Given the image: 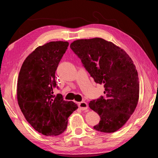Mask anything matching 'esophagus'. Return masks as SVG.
Wrapping results in <instances>:
<instances>
[{
	"instance_id": "esophagus-1",
	"label": "esophagus",
	"mask_w": 158,
	"mask_h": 158,
	"mask_svg": "<svg viewBox=\"0 0 158 158\" xmlns=\"http://www.w3.org/2000/svg\"><path fill=\"white\" fill-rule=\"evenodd\" d=\"M78 106L79 107L82 109V110H86L88 107V103L86 102H79L78 103Z\"/></svg>"
}]
</instances>
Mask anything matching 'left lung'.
I'll return each mask as SVG.
<instances>
[{
	"instance_id": "left-lung-1",
	"label": "left lung",
	"mask_w": 158,
	"mask_h": 158,
	"mask_svg": "<svg viewBox=\"0 0 158 158\" xmlns=\"http://www.w3.org/2000/svg\"><path fill=\"white\" fill-rule=\"evenodd\" d=\"M70 48L98 84H103L106 98L89 107L101 118L96 131L111 133L120 129L135 111L139 99V81L132 60L121 47L102 38L74 41Z\"/></svg>"
}]
</instances>
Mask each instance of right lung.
I'll return each instance as SVG.
<instances>
[{"mask_svg": "<svg viewBox=\"0 0 158 158\" xmlns=\"http://www.w3.org/2000/svg\"><path fill=\"white\" fill-rule=\"evenodd\" d=\"M67 41H51L39 46L23 61L17 84V99L26 121L45 136H58L68 125V118L78 109L63 95H53L55 71L69 46Z\"/></svg>", "mask_w": 158, "mask_h": 158, "instance_id": "1", "label": "right lung"}]
</instances>
